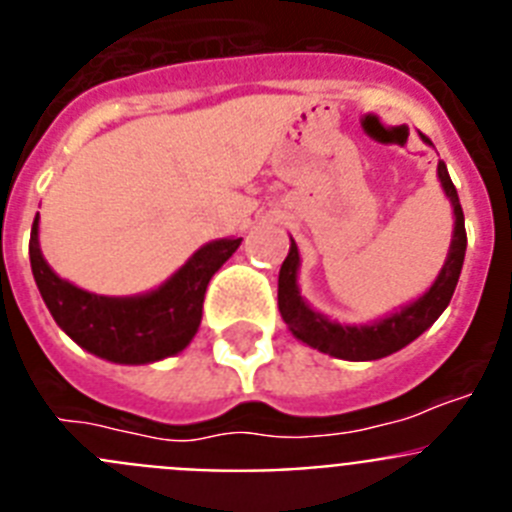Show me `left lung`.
<instances>
[{
    "label": "left lung",
    "mask_w": 512,
    "mask_h": 512,
    "mask_svg": "<svg viewBox=\"0 0 512 512\" xmlns=\"http://www.w3.org/2000/svg\"><path fill=\"white\" fill-rule=\"evenodd\" d=\"M425 138V135H423ZM438 179L443 184V192L454 205L456 228L454 241H451L449 259L443 264L441 274L433 282V287L420 297L418 302L408 305L405 310L395 312L390 318L379 320L374 325H338L323 318L320 312L310 310L305 300L297 292V266H300V253H297L295 241L289 246L287 259L279 269V312H282L284 323L289 330L300 338L307 346L318 348L323 354L336 356L346 361H374L382 356H390L400 348L408 346L410 341L431 328L438 320L446 305L454 297L456 282H459L461 264H464V251H467V230H464V212L459 205V194H456L454 182H451L446 164H438Z\"/></svg>",
    "instance_id": "left-lung-1"
}]
</instances>
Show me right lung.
Returning a JSON list of instances; mask_svg holds the SVG:
<instances>
[{
	"label": "right lung",
	"instance_id": "add662e5",
	"mask_svg": "<svg viewBox=\"0 0 512 512\" xmlns=\"http://www.w3.org/2000/svg\"><path fill=\"white\" fill-rule=\"evenodd\" d=\"M241 246V238L207 243L151 295L99 297L63 282L38 246V217L30 233V264L53 320L81 348L115 364H148L179 354L202 320L207 284Z\"/></svg>",
	"mask_w": 512,
	"mask_h": 512
}]
</instances>
